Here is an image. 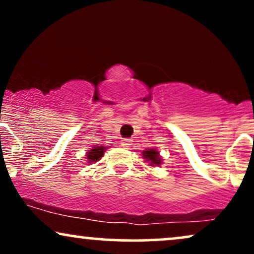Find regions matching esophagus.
Wrapping results in <instances>:
<instances>
[{"instance_id": "esophagus-1", "label": "esophagus", "mask_w": 254, "mask_h": 254, "mask_svg": "<svg viewBox=\"0 0 254 254\" xmlns=\"http://www.w3.org/2000/svg\"><path fill=\"white\" fill-rule=\"evenodd\" d=\"M122 147H124V148H129L130 145H131V139H129V138H123L122 139Z\"/></svg>"}]
</instances>
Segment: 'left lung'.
Wrapping results in <instances>:
<instances>
[{
  "mask_svg": "<svg viewBox=\"0 0 254 254\" xmlns=\"http://www.w3.org/2000/svg\"><path fill=\"white\" fill-rule=\"evenodd\" d=\"M144 159H147V161H149L150 166H160L162 164V159L159 155V151L156 149H147L143 151Z\"/></svg>",
  "mask_w": 254,
  "mask_h": 254,
  "instance_id": "obj_1",
  "label": "left lung"
}]
</instances>
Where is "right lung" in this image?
<instances>
[{"label":"right lung","instance_id":"add662e5","mask_svg":"<svg viewBox=\"0 0 254 254\" xmlns=\"http://www.w3.org/2000/svg\"><path fill=\"white\" fill-rule=\"evenodd\" d=\"M105 153V147H93L92 149L87 151V159L88 162H97L101 159Z\"/></svg>","mask_w":254,"mask_h":254}]
</instances>
